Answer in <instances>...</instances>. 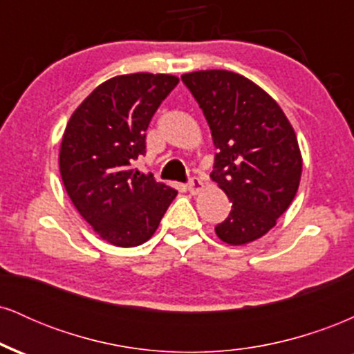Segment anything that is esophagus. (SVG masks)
<instances>
[{"instance_id": "esophagus-1", "label": "esophagus", "mask_w": 354, "mask_h": 354, "mask_svg": "<svg viewBox=\"0 0 354 354\" xmlns=\"http://www.w3.org/2000/svg\"><path fill=\"white\" fill-rule=\"evenodd\" d=\"M203 189V181L198 176H193L188 183V191L191 194H198Z\"/></svg>"}]
</instances>
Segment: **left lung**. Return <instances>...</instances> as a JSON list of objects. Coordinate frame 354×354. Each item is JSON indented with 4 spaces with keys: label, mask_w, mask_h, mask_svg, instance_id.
Returning a JSON list of instances; mask_svg holds the SVG:
<instances>
[{
    "label": "left lung",
    "mask_w": 354,
    "mask_h": 354,
    "mask_svg": "<svg viewBox=\"0 0 354 354\" xmlns=\"http://www.w3.org/2000/svg\"><path fill=\"white\" fill-rule=\"evenodd\" d=\"M181 81L218 149L211 180L233 203L214 231L233 246L254 241L273 228L298 191L303 160L293 126L266 91L238 73L194 71Z\"/></svg>",
    "instance_id": "obj_1"
}]
</instances>
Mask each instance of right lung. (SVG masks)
I'll list each match as a JSON object with an SVG mask.
<instances>
[{
    "label": "right lung",
    "mask_w": 354,
    "mask_h": 354,
    "mask_svg": "<svg viewBox=\"0 0 354 354\" xmlns=\"http://www.w3.org/2000/svg\"><path fill=\"white\" fill-rule=\"evenodd\" d=\"M178 83L171 75L115 76L76 108L64 129V189L96 234L115 246L148 241L178 194L135 168L146 153L149 121Z\"/></svg>",
    "instance_id": "1"
}]
</instances>
